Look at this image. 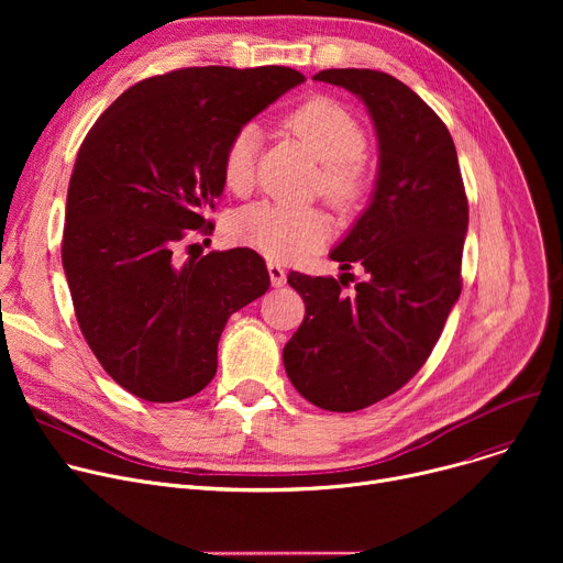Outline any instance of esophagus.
Listing matches in <instances>:
<instances>
[{
	"label": "esophagus",
	"instance_id": "esophagus-1",
	"mask_svg": "<svg viewBox=\"0 0 563 563\" xmlns=\"http://www.w3.org/2000/svg\"><path fill=\"white\" fill-rule=\"evenodd\" d=\"M266 272H269V278H272V285L274 287H283L287 283V276H285V269L278 264V262H269L266 264Z\"/></svg>",
	"mask_w": 563,
	"mask_h": 563
}]
</instances>
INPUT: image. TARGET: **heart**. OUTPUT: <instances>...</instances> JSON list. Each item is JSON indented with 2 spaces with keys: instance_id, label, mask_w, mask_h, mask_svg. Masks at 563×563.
<instances>
[{
  "instance_id": "obj_1",
  "label": "heart",
  "mask_w": 563,
  "mask_h": 563,
  "mask_svg": "<svg viewBox=\"0 0 563 563\" xmlns=\"http://www.w3.org/2000/svg\"><path fill=\"white\" fill-rule=\"evenodd\" d=\"M289 130L323 164L321 194L338 207H351L363 196L365 177L361 159L367 151V134L358 118L331 98H312L287 115ZM260 130L242 125L225 143L221 173L228 189L244 194L253 185ZM329 217L319 210H294L278 202L260 200L232 219L234 240L274 260H297L329 236Z\"/></svg>"
}]
</instances>
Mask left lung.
Returning a JSON list of instances; mask_svg holds the SVG:
<instances>
[{
	"instance_id": "8db88e82",
	"label": "left lung",
	"mask_w": 563,
	"mask_h": 563,
	"mask_svg": "<svg viewBox=\"0 0 563 563\" xmlns=\"http://www.w3.org/2000/svg\"><path fill=\"white\" fill-rule=\"evenodd\" d=\"M312 79L346 88L367 107L378 139L365 212L331 251L353 274L289 272L306 317L283 349L285 372L310 404L351 412L390 397L420 372L461 294L467 198L456 147L435 111L393 75L331 68Z\"/></svg>"
}]
</instances>
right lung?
Instances as JSON below:
<instances>
[{"mask_svg": "<svg viewBox=\"0 0 563 563\" xmlns=\"http://www.w3.org/2000/svg\"><path fill=\"white\" fill-rule=\"evenodd\" d=\"M303 81L285 66L173 70L128 88L86 134L62 260L79 329L128 393L157 404L200 393L230 314L269 289L251 249L175 253L214 230L205 214L225 187L230 136Z\"/></svg>", "mask_w": 563, "mask_h": 563, "instance_id": "right-lung-1", "label": "right lung"}]
</instances>
